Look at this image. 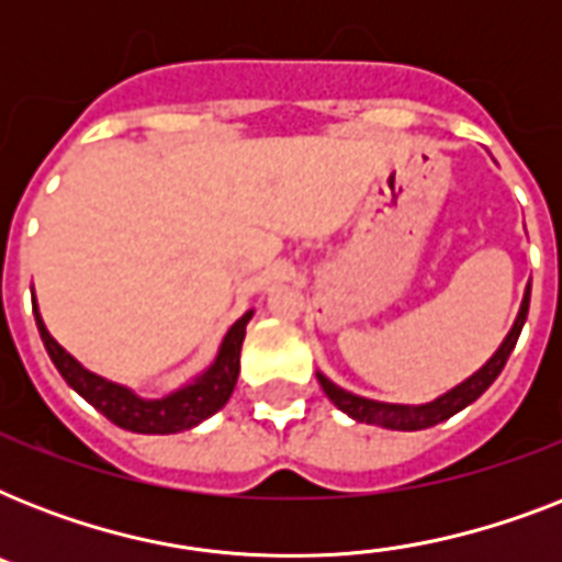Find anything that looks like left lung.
Returning <instances> with one entry per match:
<instances>
[{
    "mask_svg": "<svg viewBox=\"0 0 562 562\" xmlns=\"http://www.w3.org/2000/svg\"><path fill=\"white\" fill-rule=\"evenodd\" d=\"M528 303H531V285L525 291L522 308H519V315H516L510 333H507V338L502 341V347L493 352V359H490L479 373H472L467 382H461L458 387L443 393V396H437L435 402H426V405H391V402L364 400V396H356V393L344 391V387H338L335 382H329L324 373H317V382H321L326 396H329L344 414H350V417L359 419V423L393 428V431H419V428H431L437 426V423H443V419L454 417L458 411H463L470 402L479 400L481 393L496 382L498 373L505 370L507 359H510V352H514L516 341H519L525 317H528Z\"/></svg>",
    "mask_w": 562,
    "mask_h": 562,
    "instance_id": "obj_1",
    "label": "left lung"
}]
</instances>
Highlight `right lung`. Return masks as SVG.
Here are the masks:
<instances>
[{
	"mask_svg": "<svg viewBox=\"0 0 562 562\" xmlns=\"http://www.w3.org/2000/svg\"><path fill=\"white\" fill-rule=\"evenodd\" d=\"M34 317H37L40 338L46 344L48 359L55 361L57 373L64 375L66 384L81 393L92 408L101 411L119 428H127V431H136V435H178V431L198 426V423H203V419L227 405L229 393H233L238 379V356H241L247 321L254 317V312H245L236 324L229 326V333L221 341L218 356H215L206 373L198 375L187 387H180L169 396H160V400H143V396H136L134 391H127L122 384L108 382V379L81 368L48 335L46 324H43V317L37 312V303H34Z\"/></svg>",
	"mask_w": 562,
	"mask_h": 562,
	"instance_id": "add662e5",
	"label": "right lung"
}]
</instances>
